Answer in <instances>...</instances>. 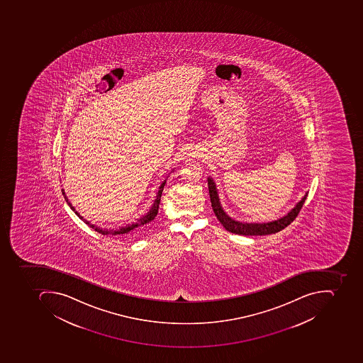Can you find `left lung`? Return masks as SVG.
Here are the masks:
<instances>
[{"instance_id": "left-lung-1", "label": "left lung", "mask_w": 363, "mask_h": 363, "mask_svg": "<svg viewBox=\"0 0 363 363\" xmlns=\"http://www.w3.org/2000/svg\"><path fill=\"white\" fill-rule=\"evenodd\" d=\"M208 185L212 208H213L216 218L228 231L240 234V235H267V234L277 233V232L281 231L294 221L298 212L303 206L306 196H308V194H306L302 200L286 216H283L281 219L267 222V223H242V222L232 219L231 216H228L224 212L213 179L208 178Z\"/></svg>"}]
</instances>
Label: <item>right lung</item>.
Listing matches in <instances>:
<instances>
[{"label":"right lung","instance_id":"1","mask_svg":"<svg viewBox=\"0 0 363 363\" xmlns=\"http://www.w3.org/2000/svg\"><path fill=\"white\" fill-rule=\"evenodd\" d=\"M165 182L167 180L163 181L160 185L159 191L157 193V199H155V202H153V206L150 208V211L147 212L145 216H141L140 219L137 220V222H134L132 224H128V225L122 226L120 229L118 230H108L103 229V228H99V226L94 225V224H91L90 222L86 221V220L83 219V216H80V213H77L75 211L74 206L72 204L69 203V199L65 196V192L63 189H62V193H63V196H65V201H67V203L69 204V208H72L73 211L75 212L79 218L84 222L85 224H88L90 228L96 230L99 233L103 234V235H106V234H112V235H124V237H135L142 230L152 221V220H155V216H157V211H159V206H160V200H161V196H162L163 188H164Z\"/></svg>","mask_w":363,"mask_h":363}]
</instances>
